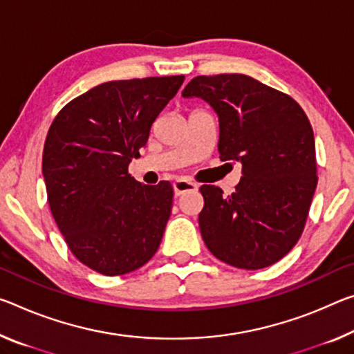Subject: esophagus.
Returning <instances> with one entry per match:
<instances>
[{
  "label": "esophagus",
  "mask_w": 354,
  "mask_h": 354,
  "mask_svg": "<svg viewBox=\"0 0 354 354\" xmlns=\"http://www.w3.org/2000/svg\"><path fill=\"white\" fill-rule=\"evenodd\" d=\"M173 190H175V195H183L184 192H189V190H197V184L187 181V179H176L173 183Z\"/></svg>",
  "instance_id": "esophagus-1"
}]
</instances>
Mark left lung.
I'll return each instance as SVG.
<instances>
[{"label":"left lung","instance_id":"left-lung-1","mask_svg":"<svg viewBox=\"0 0 354 354\" xmlns=\"http://www.w3.org/2000/svg\"><path fill=\"white\" fill-rule=\"evenodd\" d=\"M183 96L209 102L218 116L221 159L243 164L228 197L212 184L200 187L206 248L234 268L274 265L299 241L317 189L310 121L288 94L244 74L198 75Z\"/></svg>","mask_w":354,"mask_h":354}]
</instances>
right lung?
I'll use <instances>...</instances> for the list:
<instances>
[{
    "label": "right lung",
    "instance_id": "add662e5",
    "mask_svg": "<svg viewBox=\"0 0 354 354\" xmlns=\"http://www.w3.org/2000/svg\"><path fill=\"white\" fill-rule=\"evenodd\" d=\"M184 75L106 82L55 116L42 154L53 218L78 261L104 276L148 263L173 205L168 181L147 186L129 173L156 118Z\"/></svg>",
    "mask_w": 354,
    "mask_h": 354
}]
</instances>
